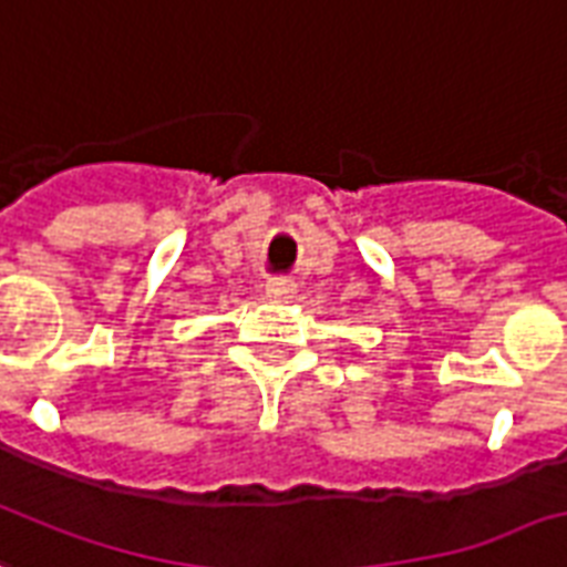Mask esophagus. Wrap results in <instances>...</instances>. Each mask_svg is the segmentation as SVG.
<instances>
[{"mask_svg":"<svg viewBox=\"0 0 567 567\" xmlns=\"http://www.w3.org/2000/svg\"><path fill=\"white\" fill-rule=\"evenodd\" d=\"M297 291V285L291 279H285V276H274V279H267V293L276 297V300H288L291 293Z\"/></svg>","mask_w":567,"mask_h":567,"instance_id":"34e87169","label":"esophagus"}]
</instances>
